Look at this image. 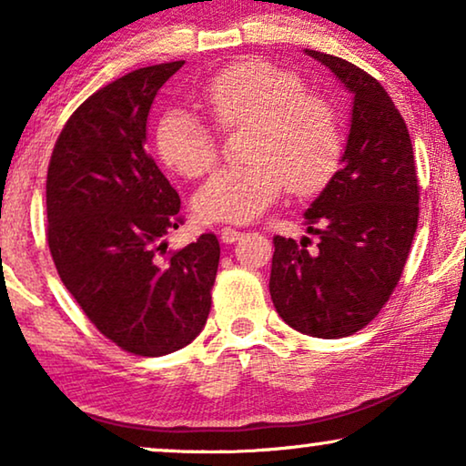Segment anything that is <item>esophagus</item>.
<instances>
[{
	"label": "esophagus",
	"instance_id": "34e87169",
	"mask_svg": "<svg viewBox=\"0 0 466 466\" xmlns=\"http://www.w3.org/2000/svg\"><path fill=\"white\" fill-rule=\"evenodd\" d=\"M239 238H241V231H238V228H231V227L220 228V239L225 241V244H235Z\"/></svg>",
	"mask_w": 466,
	"mask_h": 466
}]
</instances>
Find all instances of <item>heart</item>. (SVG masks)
I'll return each mask as SVG.
<instances>
[{
    "label": "heart",
    "mask_w": 466,
    "mask_h": 466,
    "mask_svg": "<svg viewBox=\"0 0 466 466\" xmlns=\"http://www.w3.org/2000/svg\"><path fill=\"white\" fill-rule=\"evenodd\" d=\"M201 99L222 129L250 127L241 167L214 174L195 195V212L212 222H250L282 195H311L339 163L343 133L335 107L303 93V82L260 59L231 63L201 88ZM157 150L184 177H201L218 157L216 136L188 107L158 120Z\"/></svg>",
    "instance_id": "b5f03b06"
}]
</instances>
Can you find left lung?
Masks as SVG:
<instances>
[{
  "instance_id": "8db88e82",
  "label": "left lung",
  "mask_w": 466,
  "mask_h": 466,
  "mask_svg": "<svg viewBox=\"0 0 466 466\" xmlns=\"http://www.w3.org/2000/svg\"><path fill=\"white\" fill-rule=\"evenodd\" d=\"M305 53L352 95V118L341 169L305 212L320 244L308 250V238L299 246L276 235L269 292L289 327L339 339L390 299L418 228L420 188L410 131L384 86L339 56Z\"/></svg>"
}]
</instances>
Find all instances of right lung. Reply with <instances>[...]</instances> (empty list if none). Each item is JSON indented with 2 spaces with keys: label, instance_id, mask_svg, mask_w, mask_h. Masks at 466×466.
Segmentation results:
<instances>
[{
  "label": "right lung",
  "instance_id": "1",
  "mask_svg": "<svg viewBox=\"0 0 466 466\" xmlns=\"http://www.w3.org/2000/svg\"><path fill=\"white\" fill-rule=\"evenodd\" d=\"M184 61L136 69L93 93L63 127L46 177L48 248L61 282L125 352L165 356L206 327L220 244L169 252L180 197L146 152L158 88Z\"/></svg>",
  "mask_w": 466,
  "mask_h": 466
}]
</instances>
